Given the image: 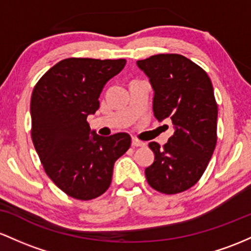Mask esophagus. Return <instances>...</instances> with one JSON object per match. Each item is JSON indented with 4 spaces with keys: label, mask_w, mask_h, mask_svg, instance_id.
<instances>
[{
    "label": "esophagus",
    "mask_w": 251,
    "mask_h": 251,
    "mask_svg": "<svg viewBox=\"0 0 251 251\" xmlns=\"http://www.w3.org/2000/svg\"><path fill=\"white\" fill-rule=\"evenodd\" d=\"M131 145H133L134 147H145L146 143L137 139H133V141H131Z\"/></svg>",
    "instance_id": "34e87169"
}]
</instances>
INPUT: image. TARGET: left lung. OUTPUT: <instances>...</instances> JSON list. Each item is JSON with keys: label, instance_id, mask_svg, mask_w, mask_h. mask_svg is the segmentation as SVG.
<instances>
[{"label": "left lung", "instance_id": "8db88e82", "mask_svg": "<svg viewBox=\"0 0 251 251\" xmlns=\"http://www.w3.org/2000/svg\"><path fill=\"white\" fill-rule=\"evenodd\" d=\"M154 89L153 111L159 121L170 118L176 131L146 168V179L157 192H184L198 182L217 143L218 106L212 83L199 65L181 54H155L137 60Z\"/></svg>", "mask_w": 251, "mask_h": 251}]
</instances>
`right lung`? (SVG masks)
I'll list each match as a JSON object with an SVG mask.
<instances>
[{
    "label": "right lung",
    "instance_id": "add662e5",
    "mask_svg": "<svg viewBox=\"0 0 251 251\" xmlns=\"http://www.w3.org/2000/svg\"><path fill=\"white\" fill-rule=\"evenodd\" d=\"M126 59L67 58L45 73L30 100L32 140L45 172L67 196L91 201L108 190L114 163L131 137L90 135L86 118L100 108L103 86Z\"/></svg>",
    "mask_w": 251,
    "mask_h": 251
}]
</instances>
